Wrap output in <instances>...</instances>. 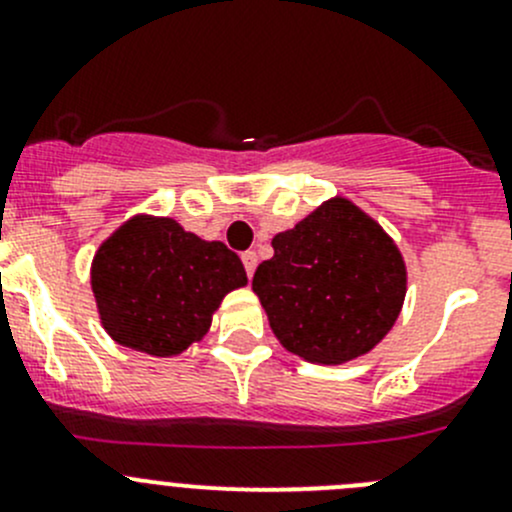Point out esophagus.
<instances>
[{"label":"esophagus","mask_w":512,"mask_h":512,"mask_svg":"<svg viewBox=\"0 0 512 512\" xmlns=\"http://www.w3.org/2000/svg\"><path fill=\"white\" fill-rule=\"evenodd\" d=\"M242 265H245L247 277L255 275V267H257V255H255V252H252V250L242 252Z\"/></svg>","instance_id":"obj_1"}]
</instances>
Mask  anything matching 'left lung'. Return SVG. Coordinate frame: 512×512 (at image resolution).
<instances>
[{"label": "left lung", "mask_w": 512, "mask_h": 512, "mask_svg": "<svg viewBox=\"0 0 512 512\" xmlns=\"http://www.w3.org/2000/svg\"><path fill=\"white\" fill-rule=\"evenodd\" d=\"M272 247L252 289L287 352L344 364L371 352L394 327L406 297L404 257L347 198L319 205L272 237Z\"/></svg>", "instance_id": "1"}]
</instances>
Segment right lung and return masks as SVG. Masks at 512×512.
I'll use <instances>...</instances> for the list:
<instances>
[{
  "mask_svg": "<svg viewBox=\"0 0 512 512\" xmlns=\"http://www.w3.org/2000/svg\"><path fill=\"white\" fill-rule=\"evenodd\" d=\"M247 285L240 257L175 220L136 215L98 247L91 289L113 342L175 356L200 342L227 292Z\"/></svg>",
  "mask_w": 512,
  "mask_h": 512,
  "instance_id": "right-lung-1",
  "label": "right lung"
}]
</instances>
